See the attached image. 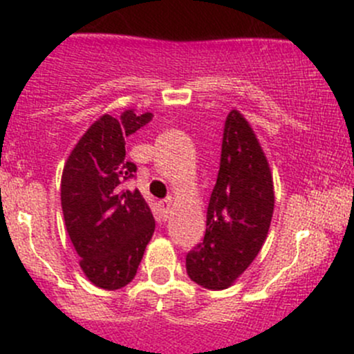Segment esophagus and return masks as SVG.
Segmentation results:
<instances>
[{"mask_svg": "<svg viewBox=\"0 0 354 354\" xmlns=\"http://www.w3.org/2000/svg\"><path fill=\"white\" fill-rule=\"evenodd\" d=\"M158 207L160 211H162V216L167 218L170 213V207H172V199H162V201L158 203Z\"/></svg>", "mask_w": 354, "mask_h": 354, "instance_id": "obj_1", "label": "esophagus"}]
</instances>
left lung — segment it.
<instances>
[{"mask_svg": "<svg viewBox=\"0 0 354 354\" xmlns=\"http://www.w3.org/2000/svg\"><path fill=\"white\" fill-rule=\"evenodd\" d=\"M274 211L268 158L249 121L233 111L225 121L216 184L201 243L185 257L189 278L207 290H225L261 252Z\"/></svg>", "mask_w": 354, "mask_h": 354, "instance_id": "8db88e82", "label": "left lung"}]
</instances>
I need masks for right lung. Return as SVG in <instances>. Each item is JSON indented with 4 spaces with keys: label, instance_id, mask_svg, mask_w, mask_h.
<instances>
[{
    "label": "right lung",
    "instance_id": "obj_1",
    "mask_svg": "<svg viewBox=\"0 0 354 354\" xmlns=\"http://www.w3.org/2000/svg\"><path fill=\"white\" fill-rule=\"evenodd\" d=\"M151 112L104 114L69 153L61 177L64 225L86 278L104 290L133 281L155 220L141 192L124 191L136 165L126 162V136L151 121Z\"/></svg>",
    "mask_w": 354,
    "mask_h": 354
}]
</instances>
